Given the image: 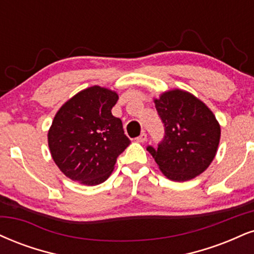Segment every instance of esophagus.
Here are the masks:
<instances>
[{
	"label": "esophagus",
	"instance_id": "1",
	"mask_svg": "<svg viewBox=\"0 0 254 254\" xmlns=\"http://www.w3.org/2000/svg\"><path fill=\"white\" fill-rule=\"evenodd\" d=\"M136 140H137V142H138V143H144L145 140H146V133H145V132H142L138 137H137Z\"/></svg>",
	"mask_w": 254,
	"mask_h": 254
}]
</instances>
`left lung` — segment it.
Masks as SVG:
<instances>
[{
	"instance_id": "obj_1",
	"label": "left lung",
	"mask_w": 254,
	"mask_h": 254,
	"mask_svg": "<svg viewBox=\"0 0 254 254\" xmlns=\"http://www.w3.org/2000/svg\"><path fill=\"white\" fill-rule=\"evenodd\" d=\"M164 127L157 148L148 145L161 172L172 181L194 179L208 168L215 157L220 125L213 112L193 94L181 90L168 91L155 99Z\"/></svg>"
}]
</instances>
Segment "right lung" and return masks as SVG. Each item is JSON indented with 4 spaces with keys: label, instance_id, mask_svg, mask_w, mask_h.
Returning <instances> with one entry per match:
<instances>
[{
    "label": "right lung",
    "instance_id": "1",
    "mask_svg": "<svg viewBox=\"0 0 254 254\" xmlns=\"http://www.w3.org/2000/svg\"><path fill=\"white\" fill-rule=\"evenodd\" d=\"M117 93L88 87L61 106L48 131L59 169L73 181L97 186L108 180L117 157L130 144L122 121L112 116Z\"/></svg>",
    "mask_w": 254,
    "mask_h": 254
}]
</instances>
